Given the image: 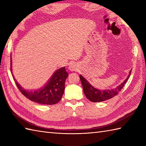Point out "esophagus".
I'll return each instance as SVG.
<instances>
[{"instance_id":"obj_1","label":"esophagus","mask_w":146,"mask_h":146,"mask_svg":"<svg viewBox=\"0 0 146 146\" xmlns=\"http://www.w3.org/2000/svg\"><path fill=\"white\" fill-rule=\"evenodd\" d=\"M76 65L75 64H71L69 66V70L70 71H75L76 70Z\"/></svg>"}]
</instances>
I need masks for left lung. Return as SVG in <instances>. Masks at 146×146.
Instances as JSON below:
<instances>
[{
	"mask_svg": "<svg viewBox=\"0 0 146 146\" xmlns=\"http://www.w3.org/2000/svg\"><path fill=\"white\" fill-rule=\"evenodd\" d=\"M132 70L129 71V75L123 82H122L119 86H117L115 88L111 90H100L93 86L87 80H86L82 75H80V79L81 80L82 84L83 86V89L84 94L89 100L92 102H100L107 100L115 97L118 94L121 89H122L124 85L128 80L130 75L131 74Z\"/></svg>",
	"mask_w": 146,
	"mask_h": 146,
	"instance_id": "obj_1",
	"label": "left lung"
}]
</instances>
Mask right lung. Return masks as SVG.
I'll use <instances>...</instances> for the list:
<instances>
[{
	"mask_svg": "<svg viewBox=\"0 0 146 146\" xmlns=\"http://www.w3.org/2000/svg\"><path fill=\"white\" fill-rule=\"evenodd\" d=\"M11 70L12 72V58L11 56ZM68 76L65 67L58 69L42 87L35 90H27L17 82L12 74L17 88L26 98L40 104L54 105L60 101L64 92L65 80Z\"/></svg>",
	"mask_w": 146,
	"mask_h": 146,
	"instance_id": "add662e5",
	"label": "right lung"
}]
</instances>
